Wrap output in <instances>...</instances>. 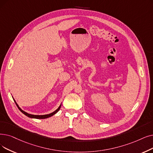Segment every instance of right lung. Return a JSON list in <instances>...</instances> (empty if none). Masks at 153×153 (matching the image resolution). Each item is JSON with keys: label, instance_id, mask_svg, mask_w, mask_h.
Masks as SVG:
<instances>
[{"label": "right lung", "instance_id": "add662e5", "mask_svg": "<svg viewBox=\"0 0 153 153\" xmlns=\"http://www.w3.org/2000/svg\"><path fill=\"white\" fill-rule=\"evenodd\" d=\"M15 102H16V105H17V108H19V109L20 111H21L24 114H25V116H27L29 117H30V118H36V119H45V118H48V117H51V116H53V115H54L56 113H57V112H58V111H59V109H60L61 106V105L59 106V107L57 109H56L54 112H52V113L49 114H45V115H33V114H28V113H27V112H25V111H24L23 110H22L21 108H20L19 107V105H17V104L16 103V101H15Z\"/></svg>", "mask_w": 153, "mask_h": 153}]
</instances>
